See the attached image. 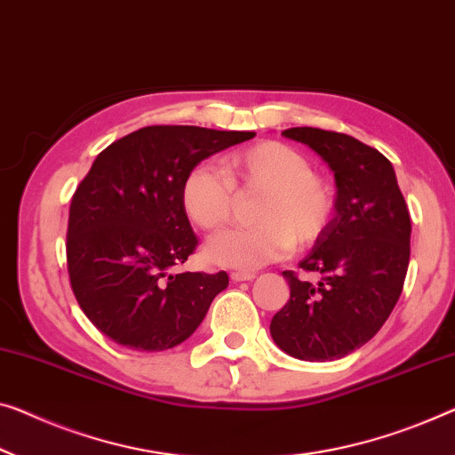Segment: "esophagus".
Returning a JSON list of instances; mask_svg holds the SVG:
<instances>
[{"instance_id": "1", "label": "esophagus", "mask_w": 455, "mask_h": 455, "mask_svg": "<svg viewBox=\"0 0 455 455\" xmlns=\"http://www.w3.org/2000/svg\"><path fill=\"white\" fill-rule=\"evenodd\" d=\"M230 280H233V282H253L255 274H245V271H233V274H230Z\"/></svg>"}]
</instances>
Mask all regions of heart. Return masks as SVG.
I'll return each instance as SVG.
<instances>
[{
  "mask_svg": "<svg viewBox=\"0 0 455 455\" xmlns=\"http://www.w3.org/2000/svg\"><path fill=\"white\" fill-rule=\"evenodd\" d=\"M227 175L210 165L189 169L181 184L188 219L204 230L227 225L236 192H263L253 214L257 227L212 236L204 255L210 263L233 269H257L280 259L294 245L308 247L327 233L335 214V192L313 173V165L286 142L267 140L225 159Z\"/></svg>",
  "mask_w": 455,
  "mask_h": 455,
  "instance_id": "obj_1",
  "label": "heart"
}]
</instances>
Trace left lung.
<instances>
[{"instance_id":"1","label":"left lung","mask_w":455,"mask_h":455,"mask_svg":"<svg viewBox=\"0 0 455 455\" xmlns=\"http://www.w3.org/2000/svg\"><path fill=\"white\" fill-rule=\"evenodd\" d=\"M286 139L313 148L335 173V216L300 267L283 271L290 300L271 318L277 347L302 362H333L370 341L403 292L411 257V216L392 163L349 134L313 126Z\"/></svg>"}]
</instances>
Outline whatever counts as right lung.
<instances>
[{"instance_id":"obj_1","label":"right lung","mask_w":455,"mask_h":455,"mask_svg":"<svg viewBox=\"0 0 455 455\" xmlns=\"http://www.w3.org/2000/svg\"><path fill=\"white\" fill-rule=\"evenodd\" d=\"M255 132L145 126L101 151L69 208L67 267L81 310L114 343L165 351L204 321L228 286L219 274H172L198 239L181 206L189 169Z\"/></svg>"}]
</instances>
